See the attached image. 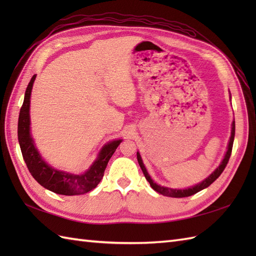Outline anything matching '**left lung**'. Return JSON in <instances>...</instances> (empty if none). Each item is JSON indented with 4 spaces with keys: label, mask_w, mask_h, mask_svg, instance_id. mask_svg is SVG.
<instances>
[{
    "label": "left lung",
    "mask_w": 256,
    "mask_h": 256,
    "mask_svg": "<svg viewBox=\"0 0 256 256\" xmlns=\"http://www.w3.org/2000/svg\"><path fill=\"white\" fill-rule=\"evenodd\" d=\"M234 134H236V122L233 121L232 122V130H231V138H230V140H229V145H228V150L226 153L224 155V160L221 162V164L219 165V167L216 168V170L211 174V175L206 178L204 182H201L200 184H196V186L194 187H190V188H187V189H172V188H167V187H162V186H160V184H157L156 182H154L153 179L150 178V176L148 175V170H146V168L143 164V160L142 158H140V155L138 152V162L140 164V170H142L144 176L146 178V180H148L150 184V187L153 188L155 192H160V194L162 196H167V197H174V198H184V197H189V196H192L194 194H197L198 192H200V190H202L206 187H209L210 184L214 182L216 178H218L222 172L224 170V168L228 164V162H229V158L231 156V152H232V146H233V140H234Z\"/></svg>",
    "instance_id": "left-lung-1"
}]
</instances>
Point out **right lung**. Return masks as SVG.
I'll list each match as a JSON object with an SVG mask.
<instances>
[{
	"instance_id": "add662e5",
	"label": "right lung",
	"mask_w": 256,
	"mask_h": 256,
	"mask_svg": "<svg viewBox=\"0 0 256 256\" xmlns=\"http://www.w3.org/2000/svg\"><path fill=\"white\" fill-rule=\"evenodd\" d=\"M35 78L36 74L32 76L26 88L18 125V143L26 166L28 168L32 176L35 178V180L52 192L64 196H74L89 192L101 182L103 175H104L108 162L120 143L122 142V140H113V142L103 146L94 164L91 165L88 170L84 174H81V175H74V174L57 170L55 168L47 165L37 152L34 140H32L30 135V92Z\"/></svg>"
}]
</instances>
